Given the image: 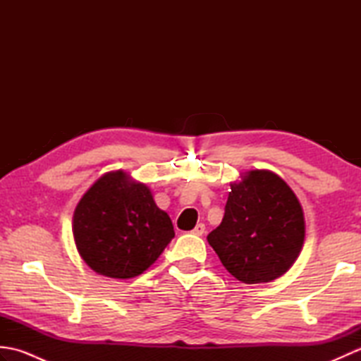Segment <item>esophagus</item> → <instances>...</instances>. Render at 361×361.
I'll return each instance as SVG.
<instances>
[{
    "label": "esophagus",
    "mask_w": 361,
    "mask_h": 361,
    "mask_svg": "<svg viewBox=\"0 0 361 361\" xmlns=\"http://www.w3.org/2000/svg\"><path fill=\"white\" fill-rule=\"evenodd\" d=\"M204 225L203 224H198L194 229H192V234H195V235H203L204 234Z\"/></svg>",
    "instance_id": "34e87169"
}]
</instances>
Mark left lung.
Instances as JSON below:
<instances>
[{
	"instance_id": "obj_1",
	"label": "left lung",
	"mask_w": 361,
	"mask_h": 361,
	"mask_svg": "<svg viewBox=\"0 0 361 361\" xmlns=\"http://www.w3.org/2000/svg\"><path fill=\"white\" fill-rule=\"evenodd\" d=\"M304 235L302 206L287 183L270 171H250L231 185L224 220L208 242L237 281L260 283L290 270Z\"/></svg>"
}]
</instances>
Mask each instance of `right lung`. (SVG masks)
I'll list each match as a JSON object with an SVG mask.
<instances>
[{
    "label": "right lung",
    "mask_w": 361,
    "mask_h": 361,
    "mask_svg": "<svg viewBox=\"0 0 361 361\" xmlns=\"http://www.w3.org/2000/svg\"><path fill=\"white\" fill-rule=\"evenodd\" d=\"M73 234L91 270L130 279L155 262L175 231L152 190L116 171L102 175L83 194L73 216Z\"/></svg>",
    "instance_id": "1"
}]
</instances>
